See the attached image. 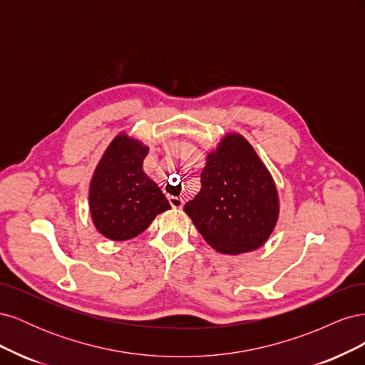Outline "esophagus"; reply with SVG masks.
I'll use <instances>...</instances> for the list:
<instances>
[{
    "mask_svg": "<svg viewBox=\"0 0 365 365\" xmlns=\"http://www.w3.org/2000/svg\"><path fill=\"white\" fill-rule=\"evenodd\" d=\"M169 202L173 208H181L184 205V200L178 196H169Z\"/></svg>",
    "mask_w": 365,
    "mask_h": 365,
    "instance_id": "34e87169",
    "label": "esophagus"
}]
</instances>
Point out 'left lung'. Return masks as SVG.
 I'll use <instances>...</instances> for the list:
<instances>
[{
  "label": "left lung",
  "instance_id": "left-lung-1",
  "mask_svg": "<svg viewBox=\"0 0 365 365\" xmlns=\"http://www.w3.org/2000/svg\"><path fill=\"white\" fill-rule=\"evenodd\" d=\"M207 244L224 254L260 248L279 219V193L267 165L240 134L207 155L201 190L184 205Z\"/></svg>",
  "mask_w": 365,
  "mask_h": 365
}]
</instances>
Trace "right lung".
<instances>
[{"mask_svg":"<svg viewBox=\"0 0 365 365\" xmlns=\"http://www.w3.org/2000/svg\"><path fill=\"white\" fill-rule=\"evenodd\" d=\"M149 148L118 134L98 161L90 182L94 227L111 240H129L145 231L157 215L170 208L160 187L143 170Z\"/></svg>","mask_w":365,"mask_h":365,"instance_id":"add662e5","label":"right lung"}]
</instances>
